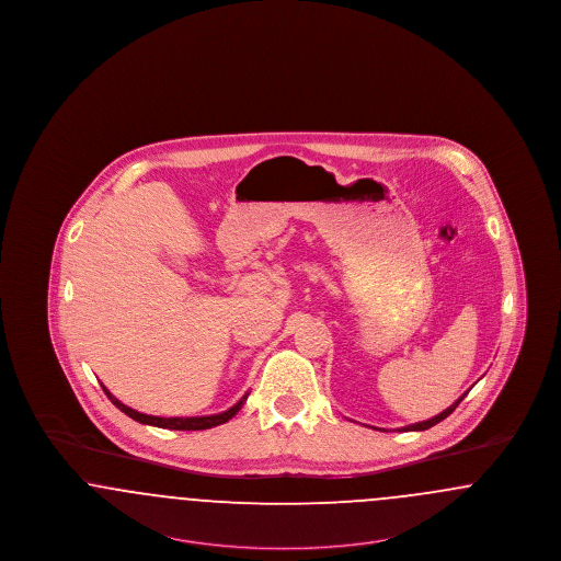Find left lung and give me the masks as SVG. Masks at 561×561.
I'll list each match as a JSON object with an SVG mask.
<instances>
[{
  "label": "left lung",
  "instance_id": "1",
  "mask_svg": "<svg viewBox=\"0 0 561 561\" xmlns=\"http://www.w3.org/2000/svg\"><path fill=\"white\" fill-rule=\"evenodd\" d=\"M467 396V393H465ZM465 396H460L458 400L454 401L450 408H446L444 412H439L437 416H433V419H428V421H423V423H414V425H408V427L400 428V431H425V428H431L433 425H437V423H442L444 419H448L450 414H453L454 410H456V405L460 403V401L465 400Z\"/></svg>",
  "mask_w": 561,
  "mask_h": 561
}]
</instances>
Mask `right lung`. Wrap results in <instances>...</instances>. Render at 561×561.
<instances>
[{
  "mask_svg": "<svg viewBox=\"0 0 561 561\" xmlns=\"http://www.w3.org/2000/svg\"><path fill=\"white\" fill-rule=\"evenodd\" d=\"M101 387H103V391L107 393L111 403H113L115 408H119L124 414H128L134 421L142 423V425H151V427L174 428V431H202V428L218 427V425L227 423L229 419H233V416L240 412L243 401L248 400V393H245L233 408H229V410H225V412H220V414H210V416H187V419H183V416H172V419H163V416H151V414L136 412V410L128 408L126 403H122L117 398H113V396L108 393V389L105 385H101Z\"/></svg>",
  "mask_w": 561,
  "mask_h": 561,
  "instance_id": "right-lung-1",
  "label": "right lung"
}]
</instances>
